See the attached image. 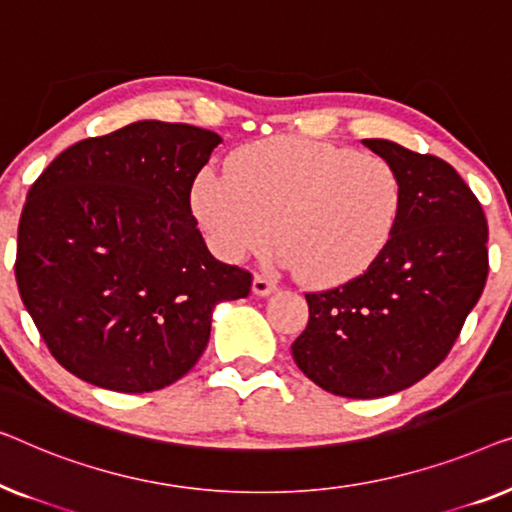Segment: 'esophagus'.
<instances>
[{"label":"esophagus","instance_id":"obj_1","mask_svg":"<svg viewBox=\"0 0 512 512\" xmlns=\"http://www.w3.org/2000/svg\"><path fill=\"white\" fill-rule=\"evenodd\" d=\"M271 292H276V283L266 276H255L253 278V294L257 297H269Z\"/></svg>","mask_w":512,"mask_h":512}]
</instances>
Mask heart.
Returning <instances> with one entry per match:
<instances>
[{"mask_svg":"<svg viewBox=\"0 0 512 512\" xmlns=\"http://www.w3.org/2000/svg\"><path fill=\"white\" fill-rule=\"evenodd\" d=\"M227 174L204 171L192 211L211 248L241 259L276 239L301 280L327 287L362 276L397 227L403 185L392 162L334 143L276 136L241 148Z\"/></svg>","mask_w":512,"mask_h":512,"instance_id":"b5f03b06","label":"heart"}]
</instances>
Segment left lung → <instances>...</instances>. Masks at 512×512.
I'll return each instance as SVG.
<instances>
[{
  "label": "left lung",
  "mask_w": 512,
  "mask_h": 512,
  "mask_svg": "<svg viewBox=\"0 0 512 512\" xmlns=\"http://www.w3.org/2000/svg\"><path fill=\"white\" fill-rule=\"evenodd\" d=\"M364 146L399 171L392 239L362 276L306 294L292 343L301 371L336 397L378 399L415 385L448 357L487 280V220L441 157L385 139Z\"/></svg>",
  "instance_id": "8db88e82"
}]
</instances>
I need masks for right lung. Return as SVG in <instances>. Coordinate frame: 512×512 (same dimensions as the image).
Returning a JSON list of instances; mask_svg holds the SVG:
<instances>
[{"mask_svg": "<svg viewBox=\"0 0 512 512\" xmlns=\"http://www.w3.org/2000/svg\"><path fill=\"white\" fill-rule=\"evenodd\" d=\"M222 139L141 120L64 150L27 192L20 299L69 373L113 392L162 390L197 364L213 308L253 276L208 253L190 190Z\"/></svg>", "mask_w": 512, "mask_h": 512, "instance_id": "obj_1", "label": "right lung"}]
</instances>
